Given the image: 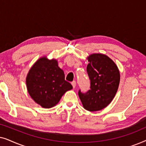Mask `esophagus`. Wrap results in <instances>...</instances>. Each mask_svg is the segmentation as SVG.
Masks as SVG:
<instances>
[{
	"instance_id": "obj_1",
	"label": "esophagus",
	"mask_w": 146,
	"mask_h": 146,
	"mask_svg": "<svg viewBox=\"0 0 146 146\" xmlns=\"http://www.w3.org/2000/svg\"><path fill=\"white\" fill-rule=\"evenodd\" d=\"M72 86H73L74 88H75L76 86V81L72 82Z\"/></svg>"
}]
</instances>
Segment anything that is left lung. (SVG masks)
Returning <instances> with one entry per match:
<instances>
[{
    "label": "left lung",
    "instance_id": "left-lung-1",
    "mask_svg": "<svg viewBox=\"0 0 146 146\" xmlns=\"http://www.w3.org/2000/svg\"><path fill=\"white\" fill-rule=\"evenodd\" d=\"M87 73L90 80V90L78 92L83 107L88 111L101 110L108 106L118 89L120 75L112 60L102 54H92L87 58Z\"/></svg>",
    "mask_w": 146,
    "mask_h": 146
}]
</instances>
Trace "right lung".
<instances>
[{"label": "right lung", "mask_w": 146, "mask_h": 146, "mask_svg": "<svg viewBox=\"0 0 146 146\" xmlns=\"http://www.w3.org/2000/svg\"><path fill=\"white\" fill-rule=\"evenodd\" d=\"M64 77L56 60L42 57L34 64L27 74L28 92L38 104L50 108L59 102L65 92L72 89V86L65 80Z\"/></svg>", "instance_id": "1"}]
</instances>
